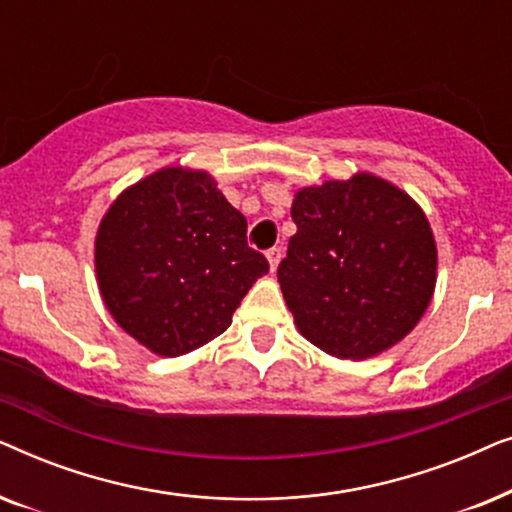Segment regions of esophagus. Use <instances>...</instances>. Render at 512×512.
Wrapping results in <instances>:
<instances>
[{"mask_svg": "<svg viewBox=\"0 0 512 512\" xmlns=\"http://www.w3.org/2000/svg\"><path fill=\"white\" fill-rule=\"evenodd\" d=\"M268 263H270V270L275 272L277 270V265H279V261H282V249L279 247H272V249H268Z\"/></svg>", "mask_w": 512, "mask_h": 512, "instance_id": "esophagus-1", "label": "esophagus"}]
</instances>
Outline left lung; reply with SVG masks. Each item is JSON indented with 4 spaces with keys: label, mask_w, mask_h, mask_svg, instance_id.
<instances>
[{
    "label": "left lung",
    "mask_w": 512,
    "mask_h": 512,
    "mask_svg": "<svg viewBox=\"0 0 512 512\" xmlns=\"http://www.w3.org/2000/svg\"><path fill=\"white\" fill-rule=\"evenodd\" d=\"M277 279L293 324L321 352L363 361L398 345L436 289L438 249L424 209L370 172L298 188Z\"/></svg>",
    "instance_id": "left-lung-1"
}]
</instances>
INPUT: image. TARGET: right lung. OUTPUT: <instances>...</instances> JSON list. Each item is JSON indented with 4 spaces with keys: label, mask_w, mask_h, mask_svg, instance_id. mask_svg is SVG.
<instances>
[{
    "label": "right lung",
    "mask_w": 512,
    "mask_h": 512,
    "mask_svg": "<svg viewBox=\"0 0 512 512\" xmlns=\"http://www.w3.org/2000/svg\"><path fill=\"white\" fill-rule=\"evenodd\" d=\"M270 270L247 219L205 170L170 165L125 188L95 235L100 296L118 326L158 356L221 335Z\"/></svg>",
    "instance_id": "right-lung-1"
}]
</instances>
